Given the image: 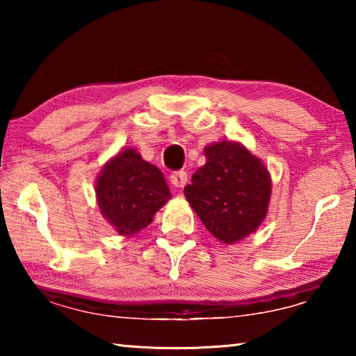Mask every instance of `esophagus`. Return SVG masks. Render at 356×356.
<instances>
[{"instance_id":"34e87169","label":"esophagus","mask_w":356,"mask_h":356,"mask_svg":"<svg viewBox=\"0 0 356 356\" xmlns=\"http://www.w3.org/2000/svg\"><path fill=\"white\" fill-rule=\"evenodd\" d=\"M186 180H188V176H186L185 171H176L171 174V184L176 186V188H182V186H185Z\"/></svg>"}]
</instances>
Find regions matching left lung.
<instances>
[{
  "instance_id": "obj_1",
  "label": "left lung",
  "mask_w": 356,
  "mask_h": 356,
  "mask_svg": "<svg viewBox=\"0 0 356 356\" xmlns=\"http://www.w3.org/2000/svg\"><path fill=\"white\" fill-rule=\"evenodd\" d=\"M206 165L184 188L186 201L207 231L232 245L256 232L268 212L272 177L267 166L237 141L204 147Z\"/></svg>"
}]
</instances>
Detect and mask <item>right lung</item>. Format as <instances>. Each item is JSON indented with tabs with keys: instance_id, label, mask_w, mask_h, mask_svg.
<instances>
[{
	"instance_id": "add662e5",
	"label": "right lung",
	"mask_w": 356,
	"mask_h": 356,
	"mask_svg": "<svg viewBox=\"0 0 356 356\" xmlns=\"http://www.w3.org/2000/svg\"><path fill=\"white\" fill-rule=\"evenodd\" d=\"M95 200L114 231L131 237L152 222L155 213L171 200V193L159 168L143 160L136 149L124 147L95 179Z\"/></svg>"
}]
</instances>
